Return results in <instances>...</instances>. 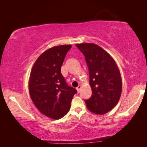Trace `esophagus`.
<instances>
[{
    "label": "esophagus",
    "mask_w": 147,
    "mask_h": 147,
    "mask_svg": "<svg viewBox=\"0 0 147 147\" xmlns=\"http://www.w3.org/2000/svg\"><path fill=\"white\" fill-rule=\"evenodd\" d=\"M81 88H82V86H81V85H79V86H78L77 88H76V90H77V91H78V93H80Z\"/></svg>",
    "instance_id": "obj_1"
}]
</instances>
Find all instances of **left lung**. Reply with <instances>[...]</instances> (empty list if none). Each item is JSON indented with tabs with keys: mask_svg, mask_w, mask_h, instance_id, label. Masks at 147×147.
<instances>
[{
	"mask_svg": "<svg viewBox=\"0 0 147 147\" xmlns=\"http://www.w3.org/2000/svg\"><path fill=\"white\" fill-rule=\"evenodd\" d=\"M85 57L89 70L92 94L85 100L90 111L105 114L117 105L122 92V79L117 65L111 55L92 43L76 44Z\"/></svg>",
	"mask_w": 147,
	"mask_h": 147,
	"instance_id": "obj_1",
	"label": "left lung"
}]
</instances>
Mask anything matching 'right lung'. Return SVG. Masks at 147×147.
<instances>
[{
    "mask_svg": "<svg viewBox=\"0 0 147 147\" xmlns=\"http://www.w3.org/2000/svg\"><path fill=\"white\" fill-rule=\"evenodd\" d=\"M71 45L55 46L40 55L30 73V97L37 109L47 117L59 119L69 112L76 90L69 86L61 68Z\"/></svg>",
    "mask_w": 147,
    "mask_h": 147,
    "instance_id": "add662e5",
    "label": "right lung"
}]
</instances>
